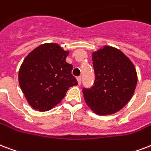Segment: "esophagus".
<instances>
[{
	"label": "esophagus",
	"instance_id": "esophagus-1",
	"mask_svg": "<svg viewBox=\"0 0 151 151\" xmlns=\"http://www.w3.org/2000/svg\"><path fill=\"white\" fill-rule=\"evenodd\" d=\"M77 80H78V85L80 86L81 84V77H78V78H77Z\"/></svg>",
	"mask_w": 151,
	"mask_h": 151
}]
</instances>
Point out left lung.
<instances>
[{
	"label": "left lung",
	"mask_w": 151,
	"mask_h": 151,
	"mask_svg": "<svg viewBox=\"0 0 151 151\" xmlns=\"http://www.w3.org/2000/svg\"><path fill=\"white\" fill-rule=\"evenodd\" d=\"M95 81L90 88L82 89L91 110L100 116L119 111L129 102L136 88L134 64L119 49L104 46L93 53Z\"/></svg>",
	"instance_id": "8db88e82"
}]
</instances>
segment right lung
Segmentation results:
<instances>
[{"label":"right lung","instance_id":"obj_1","mask_svg":"<svg viewBox=\"0 0 151 151\" xmlns=\"http://www.w3.org/2000/svg\"><path fill=\"white\" fill-rule=\"evenodd\" d=\"M69 51L57 43H44L31 51L19 70V84L35 110L47 111L61 102L70 87L78 85L73 65L65 62Z\"/></svg>","mask_w":151,"mask_h":151}]
</instances>
